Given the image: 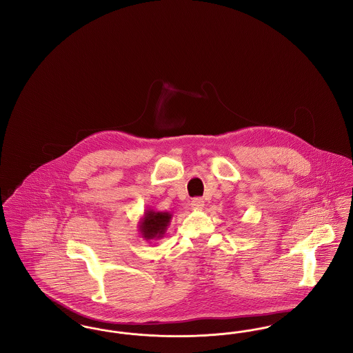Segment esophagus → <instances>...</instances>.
I'll return each instance as SVG.
<instances>
[{
  "label": "esophagus",
  "instance_id": "1",
  "mask_svg": "<svg viewBox=\"0 0 353 353\" xmlns=\"http://www.w3.org/2000/svg\"><path fill=\"white\" fill-rule=\"evenodd\" d=\"M190 205H192V209H194V210H201L205 203H203L202 199H193Z\"/></svg>",
  "mask_w": 353,
  "mask_h": 353
}]
</instances>
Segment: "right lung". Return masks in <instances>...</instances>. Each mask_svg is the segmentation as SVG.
<instances>
[{"instance_id": "right-lung-1", "label": "right lung", "mask_w": 353, "mask_h": 353, "mask_svg": "<svg viewBox=\"0 0 353 353\" xmlns=\"http://www.w3.org/2000/svg\"><path fill=\"white\" fill-rule=\"evenodd\" d=\"M170 219L172 214L169 212H154L153 209H147L139 221V232L145 241H159L167 233Z\"/></svg>"}]
</instances>
